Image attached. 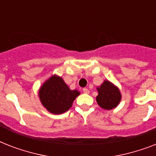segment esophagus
<instances>
[{"instance_id":"34e87169","label":"esophagus","mask_w":156,"mask_h":156,"mask_svg":"<svg viewBox=\"0 0 156 156\" xmlns=\"http://www.w3.org/2000/svg\"><path fill=\"white\" fill-rule=\"evenodd\" d=\"M83 91L85 93V94H88V93H89V90H88L87 88H83Z\"/></svg>"}]
</instances>
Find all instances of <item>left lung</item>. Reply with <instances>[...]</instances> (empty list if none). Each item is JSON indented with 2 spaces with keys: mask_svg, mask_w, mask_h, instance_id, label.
Here are the masks:
<instances>
[{
  "mask_svg": "<svg viewBox=\"0 0 156 156\" xmlns=\"http://www.w3.org/2000/svg\"><path fill=\"white\" fill-rule=\"evenodd\" d=\"M97 89L99 94L96 97V101L102 108L110 110L118 105L121 95L116 87L108 81H104L100 87Z\"/></svg>",
  "mask_w": 156,
  "mask_h": 156,
  "instance_id": "8db88e82",
  "label": "left lung"
}]
</instances>
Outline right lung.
<instances>
[{"label": "right lung", "mask_w": 156, "mask_h": 156, "mask_svg": "<svg viewBox=\"0 0 156 156\" xmlns=\"http://www.w3.org/2000/svg\"><path fill=\"white\" fill-rule=\"evenodd\" d=\"M80 93L71 90L60 77L54 75L41 87L39 92L40 101L53 114H61L70 108Z\"/></svg>", "instance_id": "add662e5"}]
</instances>
